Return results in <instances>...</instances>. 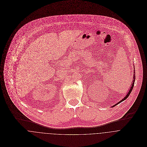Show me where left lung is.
<instances>
[{
	"mask_svg": "<svg viewBox=\"0 0 147 147\" xmlns=\"http://www.w3.org/2000/svg\"><path fill=\"white\" fill-rule=\"evenodd\" d=\"M134 74H135V71H134ZM134 78H133V81H132V84H131V87L129 88V92L127 93V94H126V96L122 100H121L119 102H118L117 104H115V105H113V106H112V107H114V106H115L116 105H118V104H119L120 102H122V101H125L126 99L127 98V97L129 96V94H130V93H131V91L132 90V89H133V87H134V83H135V74H134V76H133Z\"/></svg>",
	"mask_w": 147,
	"mask_h": 147,
	"instance_id": "1",
	"label": "left lung"
}]
</instances>
